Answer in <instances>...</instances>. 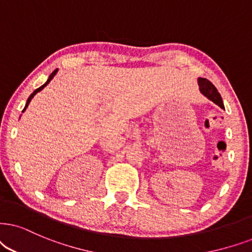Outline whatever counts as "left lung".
Instances as JSON below:
<instances>
[{"instance_id":"left-lung-1","label":"left lung","mask_w":252,"mask_h":252,"mask_svg":"<svg viewBox=\"0 0 252 252\" xmlns=\"http://www.w3.org/2000/svg\"><path fill=\"white\" fill-rule=\"evenodd\" d=\"M197 82H199V87H200V92L209 98V100L213 101L215 104H218L219 107L224 108L223 107V102H222L221 95L218 92V89L215 88V86L212 84L211 81L207 80L205 78H199L197 79Z\"/></svg>"}]
</instances>
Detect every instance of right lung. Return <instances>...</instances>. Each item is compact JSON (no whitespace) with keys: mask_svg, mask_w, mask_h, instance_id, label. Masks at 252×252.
Returning <instances> with one entry per match:
<instances>
[{"mask_svg":"<svg viewBox=\"0 0 252 252\" xmlns=\"http://www.w3.org/2000/svg\"><path fill=\"white\" fill-rule=\"evenodd\" d=\"M57 72H58V69H55V71H53L52 73H51V75L49 76V79H47V81L45 82V84H44L43 86H40V87H39V88H37V89H36V91H34V92H33V93H32V94H31V95H30V96H29V98H28V101H27V104H25V107H24V109H23V111H24L25 109H27V108H28V106H29V103H30V101H31V100H32V97L34 96V95H36V94L38 93V92H40V91H41V89H43L44 87H45V86H46L47 84H49V82H50L51 80H52V79H53V76H55V75L57 74Z\"/></svg>","mask_w":252,"mask_h":252,"instance_id":"1","label":"right lung"}]
</instances>
